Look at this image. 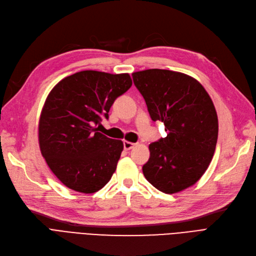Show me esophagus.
<instances>
[{
	"instance_id": "obj_1",
	"label": "esophagus",
	"mask_w": 256,
	"mask_h": 256,
	"mask_svg": "<svg viewBox=\"0 0 256 256\" xmlns=\"http://www.w3.org/2000/svg\"><path fill=\"white\" fill-rule=\"evenodd\" d=\"M135 146V144L130 142V141H123V148H124L126 150H128L130 148H133Z\"/></svg>"
}]
</instances>
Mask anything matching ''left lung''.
<instances>
[{"label": "left lung", "instance_id": "left-lung-1", "mask_svg": "<svg viewBox=\"0 0 256 256\" xmlns=\"http://www.w3.org/2000/svg\"><path fill=\"white\" fill-rule=\"evenodd\" d=\"M153 121L164 124L166 137L148 146L142 166L146 180L166 194L200 180L213 158L218 119L202 85L190 76L168 70L132 74Z\"/></svg>", "mask_w": 256, "mask_h": 256}]
</instances>
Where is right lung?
<instances>
[{
	"mask_svg": "<svg viewBox=\"0 0 256 256\" xmlns=\"http://www.w3.org/2000/svg\"><path fill=\"white\" fill-rule=\"evenodd\" d=\"M130 86L128 74L83 70L61 80L47 96L39 121L40 150L64 186L90 194L110 182L123 144L96 126Z\"/></svg>",
	"mask_w": 256,
	"mask_h": 256,
	"instance_id": "1",
	"label": "right lung"
}]
</instances>
